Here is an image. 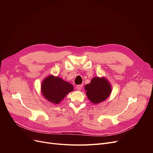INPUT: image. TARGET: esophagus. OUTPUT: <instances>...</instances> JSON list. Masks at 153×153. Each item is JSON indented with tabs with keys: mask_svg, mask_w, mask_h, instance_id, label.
Segmentation results:
<instances>
[{
	"mask_svg": "<svg viewBox=\"0 0 153 153\" xmlns=\"http://www.w3.org/2000/svg\"><path fill=\"white\" fill-rule=\"evenodd\" d=\"M82 86H83L82 85H77V89L78 91H81L82 89Z\"/></svg>",
	"mask_w": 153,
	"mask_h": 153,
	"instance_id": "1",
	"label": "esophagus"
}]
</instances>
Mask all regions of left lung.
<instances>
[{
  "mask_svg": "<svg viewBox=\"0 0 153 153\" xmlns=\"http://www.w3.org/2000/svg\"><path fill=\"white\" fill-rule=\"evenodd\" d=\"M87 98L94 104L105 100L111 94L112 88L110 82L105 77H95L91 82L85 85Z\"/></svg>",
  "mask_w": 153,
  "mask_h": 153,
  "instance_id": "left-lung-1",
  "label": "left lung"
}]
</instances>
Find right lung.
I'll return each mask as SVG.
<instances>
[{
  "label": "right lung",
  "instance_id": "add662e5",
  "mask_svg": "<svg viewBox=\"0 0 153 153\" xmlns=\"http://www.w3.org/2000/svg\"><path fill=\"white\" fill-rule=\"evenodd\" d=\"M74 91V86L62 79L53 75L45 77L42 82L43 97L53 104H59L66 95Z\"/></svg>",
  "mask_w": 153,
  "mask_h": 153
}]
</instances>
